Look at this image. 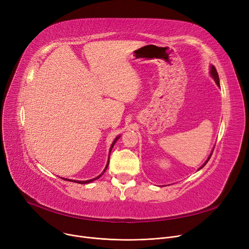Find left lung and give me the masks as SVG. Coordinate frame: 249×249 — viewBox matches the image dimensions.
I'll return each instance as SVG.
<instances>
[{
	"label": "left lung",
	"instance_id": "1",
	"mask_svg": "<svg viewBox=\"0 0 249 249\" xmlns=\"http://www.w3.org/2000/svg\"><path fill=\"white\" fill-rule=\"evenodd\" d=\"M210 73H211V75H212V77L214 78L215 80V82H216V84H217V86L218 87H220V82H219V75H218V72H217V71H216V69H215V67L214 65H211V71H210ZM211 155H212V153L210 154V156H209L208 158V160H206V162L199 168V169H201L202 167H204L205 165H206V163L209 161V160H210V158H211Z\"/></svg>",
	"mask_w": 249,
	"mask_h": 249
}]
</instances>
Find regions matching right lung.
I'll use <instances>...</instances> for the list:
<instances>
[{
  "label": "right lung",
  "instance_id": "obj_1",
  "mask_svg": "<svg viewBox=\"0 0 249 249\" xmlns=\"http://www.w3.org/2000/svg\"><path fill=\"white\" fill-rule=\"evenodd\" d=\"M119 137L120 136H118L117 138H115V140H114V142L112 143V145H111V148H110V153H111V150H112V148H113V146H114V144H115V142L119 139ZM110 153H109V156H110ZM108 165H109V160H108V162H107V165H106V167H105V169H104V172L100 175V176H98L97 178H91V179H88V180H73V179H69V178H63V179H65V180H69V181H74V182H77V184H83V185H85V184H89V182H91L93 180H95V179H98L105 172H106V169H107V167H108Z\"/></svg>",
  "mask_w": 249,
  "mask_h": 249
}]
</instances>
